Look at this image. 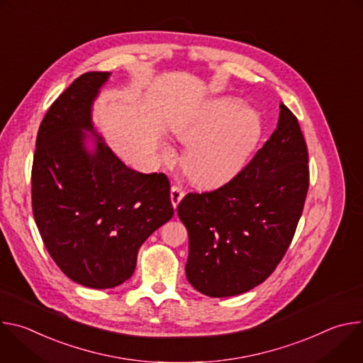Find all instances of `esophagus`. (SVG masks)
Returning a JSON list of instances; mask_svg holds the SVG:
<instances>
[{
    "label": "esophagus",
    "mask_w": 363,
    "mask_h": 363,
    "mask_svg": "<svg viewBox=\"0 0 363 363\" xmlns=\"http://www.w3.org/2000/svg\"><path fill=\"white\" fill-rule=\"evenodd\" d=\"M184 195H185V194H184V191H182L181 188H178V186H172V188H171V202H172L174 208H177L178 203L182 201Z\"/></svg>",
    "instance_id": "esophagus-1"
}]
</instances>
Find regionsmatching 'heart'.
Here are the masks:
<instances>
[{"instance_id":"b5f03b06","label":"heart","mask_w":363,"mask_h":363,"mask_svg":"<svg viewBox=\"0 0 363 363\" xmlns=\"http://www.w3.org/2000/svg\"><path fill=\"white\" fill-rule=\"evenodd\" d=\"M172 129L178 140L188 145L182 157L186 177L201 186H217L242 169L262 139L263 122L241 100L217 96L202 101ZM161 153L164 160L174 155L167 143H162Z\"/></svg>"}]
</instances>
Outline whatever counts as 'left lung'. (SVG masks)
<instances>
[{
	"instance_id": "obj_1",
	"label": "left lung",
	"mask_w": 363,
	"mask_h": 363,
	"mask_svg": "<svg viewBox=\"0 0 363 363\" xmlns=\"http://www.w3.org/2000/svg\"><path fill=\"white\" fill-rule=\"evenodd\" d=\"M307 162L298 122L281 103L277 129L237 177L179 202L189 235L185 273L194 289L210 297L237 296L274 272L301 217Z\"/></svg>"
}]
</instances>
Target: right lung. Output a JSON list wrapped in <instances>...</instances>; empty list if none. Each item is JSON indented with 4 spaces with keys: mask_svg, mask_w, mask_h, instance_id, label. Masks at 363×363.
Segmentation results:
<instances>
[{
    "mask_svg": "<svg viewBox=\"0 0 363 363\" xmlns=\"http://www.w3.org/2000/svg\"><path fill=\"white\" fill-rule=\"evenodd\" d=\"M111 74H82L50 106L31 174L48 254L69 279L99 290L130 279L140 245L174 216L168 178L126 167L94 128V100Z\"/></svg>",
    "mask_w": 363,
    "mask_h": 363,
    "instance_id": "obj_1",
    "label": "right lung"
}]
</instances>
